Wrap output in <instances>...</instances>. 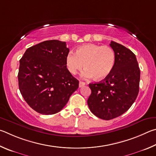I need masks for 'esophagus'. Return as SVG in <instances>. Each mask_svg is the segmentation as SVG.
<instances>
[{"label":"esophagus","mask_w":156,"mask_h":156,"mask_svg":"<svg viewBox=\"0 0 156 156\" xmlns=\"http://www.w3.org/2000/svg\"><path fill=\"white\" fill-rule=\"evenodd\" d=\"M86 85V83L83 82V81H80V84H79V86H80V88H81V87H83Z\"/></svg>","instance_id":"obj_1"}]
</instances>
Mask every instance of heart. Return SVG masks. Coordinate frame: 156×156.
Segmentation results:
<instances>
[{"instance_id": "heart-1", "label": "heart", "mask_w": 156, "mask_h": 156, "mask_svg": "<svg viewBox=\"0 0 156 156\" xmlns=\"http://www.w3.org/2000/svg\"><path fill=\"white\" fill-rule=\"evenodd\" d=\"M116 62V54L109 46L94 44L78 46L75 54L70 52L66 57V64L72 75H76L84 67L83 75L96 81L103 80L110 76Z\"/></svg>"}]
</instances>
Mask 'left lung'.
<instances>
[{"label":"left lung","instance_id":"8db88e82","mask_svg":"<svg viewBox=\"0 0 156 156\" xmlns=\"http://www.w3.org/2000/svg\"><path fill=\"white\" fill-rule=\"evenodd\" d=\"M116 54L113 71L99 83H90V110L103 120H111L129 110L139 92L140 70L135 54L129 48L112 41Z\"/></svg>","mask_w":156,"mask_h":156}]
</instances>
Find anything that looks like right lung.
Masks as SVG:
<instances>
[{
	"label": "right lung",
	"mask_w": 156,
	"mask_h": 156,
	"mask_svg": "<svg viewBox=\"0 0 156 156\" xmlns=\"http://www.w3.org/2000/svg\"><path fill=\"white\" fill-rule=\"evenodd\" d=\"M68 53L65 42L47 40L27 48L20 59L19 90L37 112L49 115L61 111L79 88V81L66 68Z\"/></svg>",
	"instance_id": "add662e5"
}]
</instances>
